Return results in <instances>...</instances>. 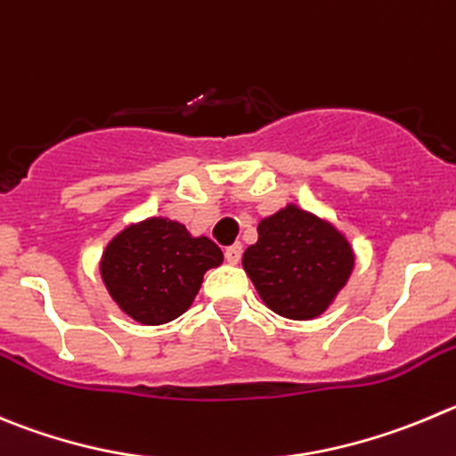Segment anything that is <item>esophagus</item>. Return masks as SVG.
<instances>
[{"label":"esophagus","mask_w":456,"mask_h":456,"mask_svg":"<svg viewBox=\"0 0 456 456\" xmlns=\"http://www.w3.org/2000/svg\"><path fill=\"white\" fill-rule=\"evenodd\" d=\"M240 256H242V245H240V242H233V245L224 248V261L232 263V265H236V263L240 261Z\"/></svg>","instance_id":"obj_1"}]
</instances>
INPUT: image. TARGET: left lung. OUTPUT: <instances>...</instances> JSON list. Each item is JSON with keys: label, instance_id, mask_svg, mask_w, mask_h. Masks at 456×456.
Returning <instances> with one entry per match:
<instances>
[{"label": "left lung", "instance_id": "left-lung-1", "mask_svg": "<svg viewBox=\"0 0 456 456\" xmlns=\"http://www.w3.org/2000/svg\"><path fill=\"white\" fill-rule=\"evenodd\" d=\"M242 267L267 308L288 319H313L342 290L353 252L333 224L286 207L258 224V242Z\"/></svg>", "mask_w": 456, "mask_h": 456}]
</instances>
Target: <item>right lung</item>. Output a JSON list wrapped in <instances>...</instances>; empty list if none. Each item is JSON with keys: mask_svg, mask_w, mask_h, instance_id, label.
<instances>
[{"mask_svg": "<svg viewBox=\"0 0 456 456\" xmlns=\"http://www.w3.org/2000/svg\"><path fill=\"white\" fill-rule=\"evenodd\" d=\"M223 263L211 238H193L184 224L151 218L118 233L105 249L101 274L112 299L142 324L180 317L208 267Z\"/></svg>", "mask_w": 456, "mask_h": 456, "instance_id": "obj_1", "label": "right lung"}]
</instances>
